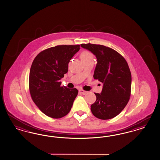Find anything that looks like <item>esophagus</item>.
<instances>
[{
  "label": "esophagus",
  "instance_id": "esophagus-1",
  "mask_svg": "<svg viewBox=\"0 0 160 160\" xmlns=\"http://www.w3.org/2000/svg\"><path fill=\"white\" fill-rule=\"evenodd\" d=\"M79 93H82V95H85V94H87V93H88V92L85 91H84L83 89H79Z\"/></svg>",
  "mask_w": 160,
  "mask_h": 160
}]
</instances>
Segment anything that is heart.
Here are the masks:
<instances>
[{
	"mask_svg": "<svg viewBox=\"0 0 160 160\" xmlns=\"http://www.w3.org/2000/svg\"><path fill=\"white\" fill-rule=\"evenodd\" d=\"M81 57L82 61L88 60V59H93V55L91 52L89 51H83L81 54Z\"/></svg>",
	"mask_w": 160,
	"mask_h": 160,
	"instance_id": "heart-1",
	"label": "heart"
}]
</instances>
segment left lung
I'll list each match as a JSON object with an SVG mask.
<instances>
[{
	"instance_id": "8db88e82",
	"label": "left lung",
	"mask_w": 160,
	"mask_h": 160,
	"mask_svg": "<svg viewBox=\"0 0 160 160\" xmlns=\"http://www.w3.org/2000/svg\"><path fill=\"white\" fill-rule=\"evenodd\" d=\"M96 56L98 63L93 78L103 83L102 91L95 93L96 101L92 113L102 120L113 118L124 109L131 95L132 75L123 57L113 49L99 44H81Z\"/></svg>"
}]
</instances>
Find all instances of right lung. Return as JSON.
<instances>
[{
    "label": "right lung",
    "mask_w": 160,
    "mask_h": 160,
    "mask_svg": "<svg viewBox=\"0 0 160 160\" xmlns=\"http://www.w3.org/2000/svg\"><path fill=\"white\" fill-rule=\"evenodd\" d=\"M79 49L80 45L52 47L41 51L32 61L28 79L30 95L39 109L51 118L68 114L78 95L76 88L61 87L59 81Z\"/></svg>",
    "instance_id": "obj_1"
}]
</instances>
